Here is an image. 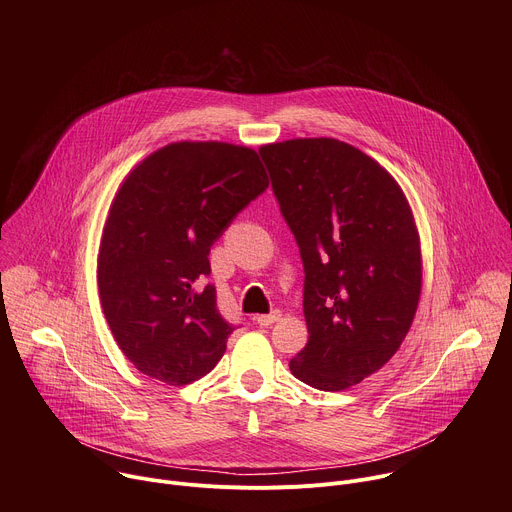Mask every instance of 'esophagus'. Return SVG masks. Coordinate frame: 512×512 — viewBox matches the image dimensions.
Segmentation results:
<instances>
[{
	"label": "esophagus",
	"instance_id": "34e87169",
	"mask_svg": "<svg viewBox=\"0 0 512 512\" xmlns=\"http://www.w3.org/2000/svg\"><path fill=\"white\" fill-rule=\"evenodd\" d=\"M279 318H281V312H279V310H275V312H271V314L255 316V322H257L259 326H271V324H275Z\"/></svg>",
	"mask_w": 512,
	"mask_h": 512
}]
</instances>
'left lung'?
<instances>
[{"label":"left lung","instance_id":"8db88e82","mask_svg":"<svg viewBox=\"0 0 512 512\" xmlns=\"http://www.w3.org/2000/svg\"><path fill=\"white\" fill-rule=\"evenodd\" d=\"M259 154L300 245L308 344L291 375L320 391L371 377L405 340L421 296V241L399 182L334 137L265 143Z\"/></svg>","mask_w":512,"mask_h":512}]
</instances>
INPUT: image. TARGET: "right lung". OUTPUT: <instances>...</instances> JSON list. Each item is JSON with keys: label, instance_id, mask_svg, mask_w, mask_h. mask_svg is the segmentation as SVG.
Returning a JSON list of instances; mask_svg holds the SVG:
<instances>
[{"label": "right lung", "instance_id": "right-lung-1", "mask_svg": "<svg viewBox=\"0 0 512 512\" xmlns=\"http://www.w3.org/2000/svg\"><path fill=\"white\" fill-rule=\"evenodd\" d=\"M269 186L259 154L227 141H174L119 184L97 255L111 334L145 377L182 387L210 373L233 326L204 277L235 214Z\"/></svg>", "mask_w": 512, "mask_h": 512}]
</instances>
